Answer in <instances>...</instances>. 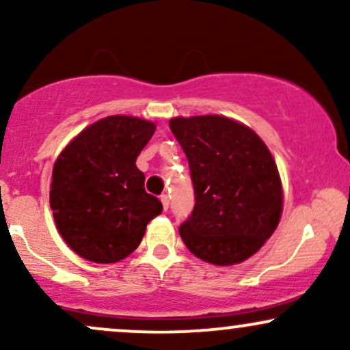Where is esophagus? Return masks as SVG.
<instances>
[{"instance_id": "obj_1", "label": "esophagus", "mask_w": 350, "mask_h": 350, "mask_svg": "<svg viewBox=\"0 0 350 350\" xmlns=\"http://www.w3.org/2000/svg\"><path fill=\"white\" fill-rule=\"evenodd\" d=\"M161 204H163L164 211H167V208H170V198H167V194L161 196Z\"/></svg>"}]
</instances>
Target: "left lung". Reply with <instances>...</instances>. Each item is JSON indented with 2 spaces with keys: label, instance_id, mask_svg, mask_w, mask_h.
<instances>
[{
  "label": "left lung",
  "instance_id": "obj_1",
  "mask_svg": "<svg viewBox=\"0 0 350 350\" xmlns=\"http://www.w3.org/2000/svg\"><path fill=\"white\" fill-rule=\"evenodd\" d=\"M191 170L194 211L179 227L204 262L227 267L250 258L278 227L283 191L275 159L255 131L219 115L170 122Z\"/></svg>",
  "mask_w": 350,
  "mask_h": 350
}]
</instances>
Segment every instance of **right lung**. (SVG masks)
Returning <instances> with one entry per match:
<instances>
[{
  "label": "right lung",
  "instance_id": "add662e5",
  "mask_svg": "<svg viewBox=\"0 0 350 350\" xmlns=\"http://www.w3.org/2000/svg\"><path fill=\"white\" fill-rule=\"evenodd\" d=\"M154 123L113 115L75 136L52 171L51 208L64 242L82 258L115 263L136 250L161 200L144 191L136 158Z\"/></svg>",
  "mask_w": 350,
  "mask_h": 350
}]
</instances>
